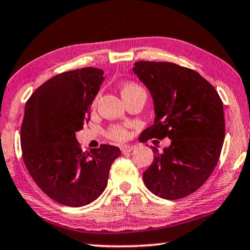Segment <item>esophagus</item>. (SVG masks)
Returning <instances> with one entry per match:
<instances>
[{
    "mask_svg": "<svg viewBox=\"0 0 250 250\" xmlns=\"http://www.w3.org/2000/svg\"><path fill=\"white\" fill-rule=\"evenodd\" d=\"M134 149L133 146H121V153H129Z\"/></svg>",
    "mask_w": 250,
    "mask_h": 250,
    "instance_id": "obj_1",
    "label": "esophagus"
}]
</instances>
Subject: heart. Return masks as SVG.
<instances>
[{"mask_svg": "<svg viewBox=\"0 0 250 250\" xmlns=\"http://www.w3.org/2000/svg\"><path fill=\"white\" fill-rule=\"evenodd\" d=\"M120 92H121L122 98L125 99V103L137 95H145L146 97V90L143 89V87L140 86L139 83H133V82H128V83H122L120 87ZM96 104H97V97L95 98V100L92 101L91 107L95 108ZM105 135H107V138L109 139V140L117 142V143H121L125 140H126V138H128V135H129V132H128V129H126L124 125H112L109 126L107 131H105Z\"/></svg>", "mask_w": 250, "mask_h": 250, "instance_id": "b5f03b06", "label": "heart"}]
</instances>
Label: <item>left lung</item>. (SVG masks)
Returning a JSON list of instances; mask_svg holds the SVG:
<instances>
[{
    "mask_svg": "<svg viewBox=\"0 0 250 250\" xmlns=\"http://www.w3.org/2000/svg\"><path fill=\"white\" fill-rule=\"evenodd\" d=\"M133 71L154 101V124L142 140L171 139L143 173L150 191L166 200H179L201 188L213 173L225 138L223 101L197 71L167 62H138Z\"/></svg>",
    "mask_w": 250,
    "mask_h": 250,
    "instance_id": "1",
    "label": "left lung"
}]
</instances>
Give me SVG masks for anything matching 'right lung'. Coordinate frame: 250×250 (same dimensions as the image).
Instances as JSON below:
<instances>
[{"label": "right lung", "mask_w": 250, "mask_h": 250, "mask_svg": "<svg viewBox=\"0 0 250 250\" xmlns=\"http://www.w3.org/2000/svg\"><path fill=\"white\" fill-rule=\"evenodd\" d=\"M104 71L92 67L54 76L33 92L24 110L21 147L27 171L59 204H90L104 191L120 150L109 145L83 151L76 132L90 119Z\"/></svg>", "instance_id": "right-lung-1"}]
</instances>
